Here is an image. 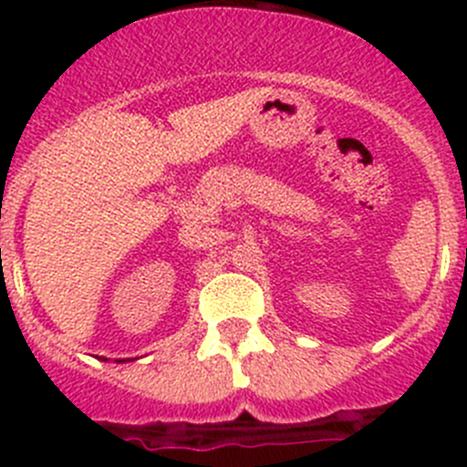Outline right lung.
Wrapping results in <instances>:
<instances>
[{
    "label": "right lung",
    "instance_id": "1",
    "mask_svg": "<svg viewBox=\"0 0 467 467\" xmlns=\"http://www.w3.org/2000/svg\"><path fill=\"white\" fill-rule=\"evenodd\" d=\"M102 360H107V358H102ZM117 362H128V360H117Z\"/></svg>",
    "mask_w": 467,
    "mask_h": 467
}]
</instances>
